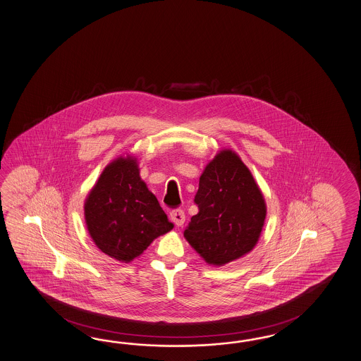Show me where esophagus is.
Here are the masks:
<instances>
[{"instance_id":"esophagus-1","label":"esophagus","mask_w":361,"mask_h":361,"mask_svg":"<svg viewBox=\"0 0 361 361\" xmlns=\"http://www.w3.org/2000/svg\"><path fill=\"white\" fill-rule=\"evenodd\" d=\"M169 216H171L172 222H173L176 226H183L184 222H185V213H184L183 209H175V210H172Z\"/></svg>"}]
</instances>
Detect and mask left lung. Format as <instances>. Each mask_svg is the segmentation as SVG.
<instances>
[{"label": "left lung", "mask_w": 361, "mask_h": 361, "mask_svg": "<svg viewBox=\"0 0 361 361\" xmlns=\"http://www.w3.org/2000/svg\"><path fill=\"white\" fill-rule=\"evenodd\" d=\"M195 204L198 213L184 236L206 263L224 265L252 251L267 207L250 169L231 149L221 151L206 166Z\"/></svg>", "instance_id": "obj_1"}]
</instances>
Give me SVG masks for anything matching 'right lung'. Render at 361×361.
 Instances as JSON below:
<instances>
[{
  "mask_svg": "<svg viewBox=\"0 0 361 361\" xmlns=\"http://www.w3.org/2000/svg\"><path fill=\"white\" fill-rule=\"evenodd\" d=\"M85 221L98 248L125 263L173 227L133 157H119L104 169L87 198Z\"/></svg>",
  "mask_w": 361,
  "mask_h": 361,
  "instance_id": "obj_1",
  "label": "right lung"
}]
</instances>
